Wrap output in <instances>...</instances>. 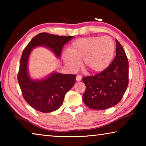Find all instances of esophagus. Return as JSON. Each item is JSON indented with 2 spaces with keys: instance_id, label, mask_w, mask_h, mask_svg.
<instances>
[{
  "instance_id": "34e87169",
  "label": "esophagus",
  "mask_w": 146,
  "mask_h": 146,
  "mask_svg": "<svg viewBox=\"0 0 146 146\" xmlns=\"http://www.w3.org/2000/svg\"><path fill=\"white\" fill-rule=\"evenodd\" d=\"M81 79H82V77H81L80 75H76V81H80Z\"/></svg>"
}]
</instances>
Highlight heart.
Returning a JSON list of instances; mask_svg holds the SVG:
<instances>
[{
  "instance_id": "obj_1",
  "label": "heart",
  "mask_w": 146,
  "mask_h": 146,
  "mask_svg": "<svg viewBox=\"0 0 146 146\" xmlns=\"http://www.w3.org/2000/svg\"><path fill=\"white\" fill-rule=\"evenodd\" d=\"M69 51L64 54L65 62L71 70H76L82 60L83 68L89 72H102L111 62L115 51L114 40L108 36H90L73 42Z\"/></svg>"
}]
</instances>
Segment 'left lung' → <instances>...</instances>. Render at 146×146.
<instances>
[{"instance_id":"1","label":"left lung","mask_w":146,"mask_h":146,"mask_svg":"<svg viewBox=\"0 0 146 146\" xmlns=\"http://www.w3.org/2000/svg\"><path fill=\"white\" fill-rule=\"evenodd\" d=\"M116 56L102 72L82 78L86 90L82 96L85 104L92 110H106L122 99L129 82L128 59L119 42L116 40Z\"/></svg>"}]
</instances>
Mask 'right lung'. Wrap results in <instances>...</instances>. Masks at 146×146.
Returning <instances> with one entry per match:
<instances>
[{"instance_id": "add662e5", "label": "right lung", "mask_w": 146, "mask_h": 146, "mask_svg": "<svg viewBox=\"0 0 146 146\" xmlns=\"http://www.w3.org/2000/svg\"><path fill=\"white\" fill-rule=\"evenodd\" d=\"M73 37L40 33L34 36L24 48L20 60L17 79L24 100L35 110L42 113L58 110L62 104L66 93L75 84L76 75L55 73L42 80H32L27 71L31 49L38 46H46L59 57L64 44Z\"/></svg>"}]
</instances>
